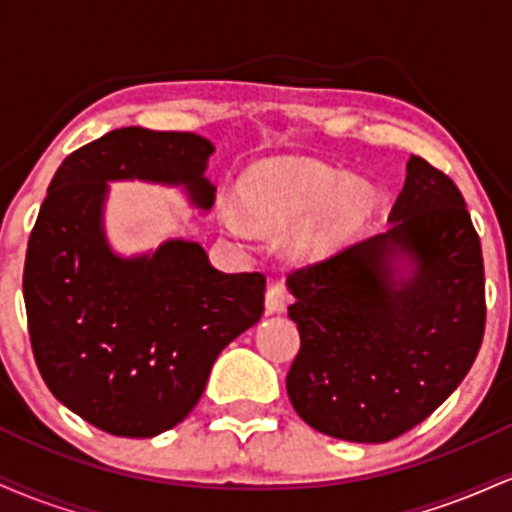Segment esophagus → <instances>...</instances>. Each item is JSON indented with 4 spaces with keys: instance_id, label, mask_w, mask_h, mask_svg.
Segmentation results:
<instances>
[{
    "instance_id": "34e87169",
    "label": "esophagus",
    "mask_w": 512,
    "mask_h": 512,
    "mask_svg": "<svg viewBox=\"0 0 512 512\" xmlns=\"http://www.w3.org/2000/svg\"><path fill=\"white\" fill-rule=\"evenodd\" d=\"M286 303H289V291H286L284 284H272L267 289V296H264V310L269 315L284 313Z\"/></svg>"
}]
</instances>
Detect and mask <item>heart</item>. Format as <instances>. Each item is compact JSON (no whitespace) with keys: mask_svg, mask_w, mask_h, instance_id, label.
Wrapping results in <instances>:
<instances>
[{"mask_svg":"<svg viewBox=\"0 0 512 512\" xmlns=\"http://www.w3.org/2000/svg\"><path fill=\"white\" fill-rule=\"evenodd\" d=\"M240 195L243 209L231 199L219 204L223 231L248 238L250 221L267 231L296 228L291 248L298 257H322L332 252L373 204V192L363 182H344L337 170L291 158H274L252 166L240 180Z\"/></svg>","mask_w":512,"mask_h":512,"instance_id":"heart-1","label":"heart"}]
</instances>
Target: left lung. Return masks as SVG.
I'll use <instances>...</instances> for the list:
<instances>
[{"instance_id":"obj_1","label":"left lung","mask_w":512,"mask_h":512,"mask_svg":"<svg viewBox=\"0 0 512 512\" xmlns=\"http://www.w3.org/2000/svg\"><path fill=\"white\" fill-rule=\"evenodd\" d=\"M385 233L286 276L301 351L286 375L325 436L387 443L428 419L484 337V260L462 192L411 156Z\"/></svg>"}]
</instances>
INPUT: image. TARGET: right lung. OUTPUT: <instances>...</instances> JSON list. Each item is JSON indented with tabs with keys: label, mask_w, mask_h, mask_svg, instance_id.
<instances>
[{
	"label": "right lung",
	"mask_w": 512,
	"mask_h": 512,
	"mask_svg": "<svg viewBox=\"0 0 512 512\" xmlns=\"http://www.w3.org/2000/svg\"><path fill=\"white\" fill-rule=\"evenodd\" d=\"M211 154L192 132H108L64 158L28 240L23 301L40 375L64 407L113 436L178 426L216 356L262 317V274H223L192 240L125 257L105 236L108 182L180 187L209 211Z\"/></svg>",
	"instance_id": "obj_1"
}]
</instances>
